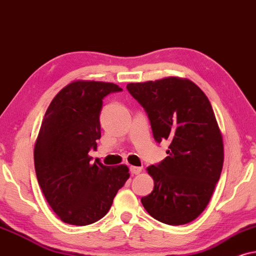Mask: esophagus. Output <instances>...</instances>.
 <instances>
[{
    "mask_svg": "<svg viewBox=\"0 0 256 256\" xmlns=\"http://www.w3.org/2000/svg\"><path fill=\"white\" fill-rule=\"evenodd\" d=\"M142 168H138V166H131L130 168V172L131 174H139L142 172Z\"/></svg>",
    "mask_w": 256,
    "mask_h": 256,
    "instance_id": "34e87169",
    "label": "esophagus"
}]
</instances>
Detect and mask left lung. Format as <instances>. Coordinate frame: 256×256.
Listing matches in <instances>:
<instances>
[{
	"label": "left lung",
	"mask_w": 256,
	"mask_h": 256,
	"mask_svg": "<svg viewBox=\"0 0 256 256\" xmlns=\"http://www.w3.org/2000/svg\"><path fill=\"white\" fill-rule=\"evenodd\" d=\"M126 88L148 114L156 142H170L168 156L148 168L154 187L142 198V206L160 222L188 224L208 205L222 171V136L212 105L186 78L130 83Z\"/></svg>",
	"instance_id": "8db88e82"
}]
</instances>
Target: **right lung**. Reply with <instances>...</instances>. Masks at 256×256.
I'll return each instance as SVG.
<instances>
[{
    "mask_svg": "<svg viewBox=\"0 0 256 256\" xmlns=\"http://www.w3.org/2000/svg\"><path fill=\"white\" fill-rule=\"evenodd\" d=\"M122 88L114 83L76 80L54 96L37 136L34 162L38 185L60 219L86 226L108 212L128 168L90 164L100 138L103 98Z\"/></svg>",
    "mask_w": 256,
    "mask_h": 256,
    "instance_id": "add662e5",
    "label": "right lung"
}]
</instances>
